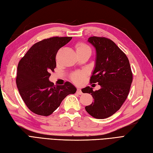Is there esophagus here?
Listing matches in <instances>:
<instances>
[{"label": "esophagus", "instance_id": "obj_1", "mask_svg": "<svg viewBox=\"0 0 153 153\" xmlns=\"http://www.w3.org/2000/svg\"><path fill=\"white\" fill-rule=\"evenodd\" d=\"M76 93H77V94H79V95H82V91H81V89H80V88H78V89H77Z\"/></svg>", "mask_w": 153, "mask_h": 153}]
</instances>
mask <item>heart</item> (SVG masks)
Returning <instances> with one entry per match:
<instances>
[{
    "instance_id": "obj_1",
    "label": "heart",
    "mask_w": 153,
    "mask_h": 153,
    "mask_svg": "<svg viewBox=\"0 0 153 153\" xmlns=\"http://www.w3.org/2000/svg\"><path fill=\"white\" fill-rule=\"evenodd\" d=\"M85 49H90L86 45H85L82 43H78L76 46V52L79 51H82ZM85 76V73L84 71H77L74 73L72 76H71V79L74 82V83L76 84H81L83 80L84 79V78Z\"/></svg>"
}]
</instances>
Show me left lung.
<instances>
[{"label": "left lung", "instance_id": "1", "mask_svg": "<svg viewBox=\"0 0 153 153\" xmlns=\"http://www.w3.org/2000/svg\"><path fill=\"white\" fill-rule=\"evenodd\" d=\"M88 42L96 51L90 82L98 83L100 89L94 91L89 86L82 89L94 99L85 109L92 117L105 119L120 110L127 98L132 82V71L126 54L110 39L94 36Z\"/></svg>", "mask_w": 153, "mask_h": 153}]
</instances>
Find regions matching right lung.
<instances>
[{"instance_id": "obj_1", "label": "right lung", "mask_w": 153, "mask_h": 153, "mask_svg": "<svg viewBox=\"0 0 153 153\" xmlns=\"http://www.w3.org/2000/svg\"><path fill=\"white\" fill-rule=\"evenodd\" d=\"M72 37H53L35 43L19 62L16 84L26 105L36 114L48 116L76 88L69 82L54 85L50 72L56 66V55Z\"/></svg>"}]
</instances>
